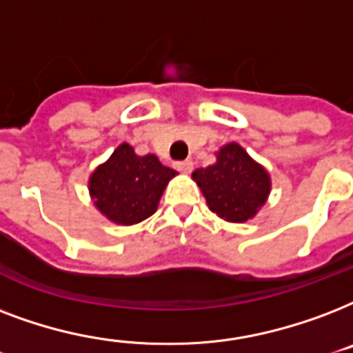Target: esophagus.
Here are the masks:
<instances>
[{"mask_svg": "<svg viewBox=\"0 0 353 353\" xmlns=\"http://www.w3.org/2000/svg\"><path fill=\"white\" fill-rule=\"evenodd\" d=\"M174 168H176V171H180V173H190L191 168H193V163H191L190 160H184V162L174 163Z\"/></svg>", "mask_w": 353, "mask_h": 353, "instance_id": "obj_1", "label": "esophagus"}]
</instances>
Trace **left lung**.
I'll return each instance as SVG.
<instances>
[{"label":"left lung","mask_w":353,"mask_h":353,"mask_svg":"<svg viewBox=\"0 0 353 353\" xmlns=\"http://www.w3.org/2000/svg\"><path fill=\"white\" fill-rule=\"evenodd\" d=\"M210 210L221 219L245 223L265 204L270 191L269 174L243 147L228 143L217 152V163L193 173Z\"/></svg>","instance_id":"1"}]
</instances>
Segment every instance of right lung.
I'll return each mask as SVG.
<instances>
[{"label":"right lung","instance_id":"1","mask_svg":"<svg viewBox=\"0 0 353 353\" xmlns=\"http://www.w3.org/2000/svg\"><path fill=\"white\" fill-rule=\"evenodd\" d=\"M176 171L154 154L138 157L123 143L90 176V193L99 212L117 225H136L157 212L158 201Z\"/></svg>","mask_w":353,"mask_h":353}]
</instances>
